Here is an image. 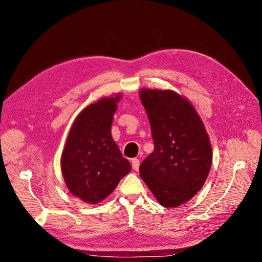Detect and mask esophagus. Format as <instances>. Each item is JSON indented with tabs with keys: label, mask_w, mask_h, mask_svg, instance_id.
I'll return each mask as SVG.
<instances>
[{
	"label": "esophagus",
	"mask_w": 262,
	"mask_h": 262,
	"mask_svg": "<svg viewBox=\"0 0 262 262\" xmlns=\"http://www.w3.org/2000/svg\"><path fill=\"white\" fill-rule=\"evenodd\" d=\"M132 168L134 170H139V167H140V160L139 158H132Z\"/></svg>",
	"instance_id": "obj_1"
}]
</instances>
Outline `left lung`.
I'll list each match as a JSON object with an SVG mask.
<instances>
[{
    "mask_svg": "<svg viewBox=\"0 0 262 262\" xmlns=\"http://www.w3.org/2000/svg\"><path fill=\"white\" fill-rule=\"evenodd\" d=\"M154 150L140 176L165 208H176L196 194L212 165L209 134L193 105L171 90L141 89Z\"/></svg>",
    "mask_w": 262,
    "mask_h": 262,
    "instance_id": "left-lung-1",
    "label": "left lung"
}]
</instances>
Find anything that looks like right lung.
Listing matches in <instances>:
<instances>
[{"mask_svg":"<svg viewBox=\"0 0 262 262\" xmlns=\"http://www.w3.org/2000/svg\"><path fill=\"white\" fill-rule=\"evenodd\" d=\"M122 97H104L85 107L71 126L61 155V170L69 191L96 204L112 193L131 171L112 136L117 105Z\"/></svg>","mask_w":262,"mask_h":262,"instance_id":"right-lung-1","label":"right lung"}]
</instances>
